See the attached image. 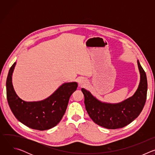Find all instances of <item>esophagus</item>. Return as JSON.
Instances as JSON below:
<instances>
[{"label":"esophagus","instance_id":"obj_1","mask_svg":"<svg viewBox=\"0 0 155 155\" xmlns=\"http://www.w3.org/2000/svg\"><path fill=\"white\" fill-rule=\"evenodd\" d=\"M78 83H79V84H80V86H83V85L86 84V81L84 79L81 78V79H79V80H78Z\"/></svg>","mask_w":155,"mask_h":155}]
</instances>
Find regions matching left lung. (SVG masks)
<instances>
[{
  "label": "left lung",
  "instance_id": "obj_1",
  "mask_svg": "<svg viewBox=\"0 0 155 155\" xmlns=\"http://www.w3.org/2000/svg\"><path fill=\"white\" fill-rule=\"evenodd\" d=\"M137 64L140 74L137 90L132 97L120 103L102 102L89 91L81 88L84 96L86 110L96 124L110 129L121 128L130 123L140 115L146 102L148 84L145 72L139 60Z\"/></svg>",
  "mask_w": 155,
  "mask_h": 155
}]
</instances>
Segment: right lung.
I'll return each instance as SVG.
<instances>
[{
    "instance_id": "right-lung-1",
    "label": "right lung",
    "mask_w": 155,
    "mask_h": 155,
    "mask_svg": "<svg viewBox=\"0 0 155 155\" xmlns=\"http://www.w3.org/2000/svg\"><path fill=\"white\" fill-rule=\"evenodd\" d=\"M15 62L10 69L6 82L7 98L16 118L26 126L45 130L56 126L62 118L72 94L77 90V82L65 83L50 97L41 101L26 102L16 94L12 84Z\"/></svg>"
}]
</instances>
